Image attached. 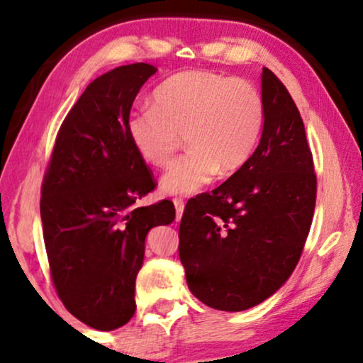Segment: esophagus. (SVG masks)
<instances>
[{"label":"esophagus","mask_w":363,"mask_h":363,"mask_svg":"<svg viewBox=\"0 0 363 363\" xmlns=\"http://www.w3.org/2000/svg\"><path fill=\"white\" fill-rule=\"evenodd\" d=\"M174 206H176V221H181L182 213H184V201L174 199Z\"/></svg>","instance_id":"obj_1"}]
</instances>
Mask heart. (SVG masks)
<instances>
[{
	"mask_svg": "<svg viewBox=\"0 0 363 363\" xmlns=\"http://www.w3.org/2000/svg\"><path fill=\"white\" fill-rule=\"evenodd\" d=\"M152 101L155 108L130 113L125 128L140 159L154 167L170 162L184 135L191 152L160 179V191L167 196L196 194L218 172H237L259 143L264 99L245 79L184 71L157 86Z\"/></svg>",
	"mask_w": 363,
	"mask_h": 363,
	"instance_id": "heart-1",
	"label": "heart"
}]
</instances>
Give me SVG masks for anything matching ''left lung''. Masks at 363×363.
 Listing matches in <instances>:
<instances>
[{
    "mask_svg": "<svg viewBox=\"0 0 363 363\" xmlns=\"http://www.w3.org/2000/svg\"><path fill=\"white\" fill-rule=\"evenodd\" d=\"M264 126L250 159L211 193L189 201L179 228L187 287L220 311L276 294L311 228L316 176L306 130L286 86L262 71Z\"/></svg>",
    "mask_w": 363,
    "mask_h": 363,
    "instance_id": "left-lung-1",
    "label": "left lung"
}]
</instances>
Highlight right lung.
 <instances>
[{
    "instance_id": "right-lung-1",
    "label": "right lung",
    "mask_w": 363,
    "mask_h": 363,
    "mask_svg": "<svg viewBox=\"0 0 363 363\" xmlns=\"http://www.w3.org/2000/svg\"><path fill=\"white\" fill-rule=\"evenodd\" d=\"M155 72L137 62L91 82L60 126L43 179L40 216L57 294L94 330L132 320L148 231L176 218L170 201L135 206L155 184L125 123Z\"/></svg>"
}]
</instances>
